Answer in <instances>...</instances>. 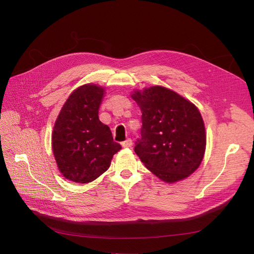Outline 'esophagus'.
<instances>
[{"label": "esophagus", "mask_w": 254, "mask_h": 254, "mask_svg": "<svg viewBox=\"0 0 254 254\" xmlns=\"http://www.w3.org/2000/svg\"><path fill=\"white\" fill-rule=\"evenodd\" d=\"M122 146H123V147H124V148H130V147H131V146H132V141L130 140V139H127L126 141H124V142L122 143Z\"/></svg>", "instance_id": "1"}]
</instances>
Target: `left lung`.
<instances>
[{"label":"left lung","instance_id":"left-lung-1","mask_svg":"<svg viewBox=\"0 0 254 254\" xmlns=\"http://www.w3.org/2000/svg\"><path fill=\"white\" fill-rule=\"evenodd\" d=\"M131 97L142 111V137L134 151L144 165L167 183L188 178L200 165L206 134L197 107L161 86L135 90Z\"/></svg>","mask_w":254,"mask_h":254}]
</instances>
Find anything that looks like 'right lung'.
Returning <instances> with one entry per match:
<instances>
[{"label": "right lung", "instance_id": "right-lung-1", "mask_svg": "<svg viewBox=\"0 0 254 254\" xmlns=\"http://www.w3.org/2000/svg\"><path fill=\"white\" fill-rule=\"evenodd\" d=\"M105 89L87 83L67 97L55 122L52 148L59 172L65 179L89 183L108 170L122 147L110 128L98 119Z\"/></svg>", "mask_w": 254, "mask_h": 254}]
</instances>
